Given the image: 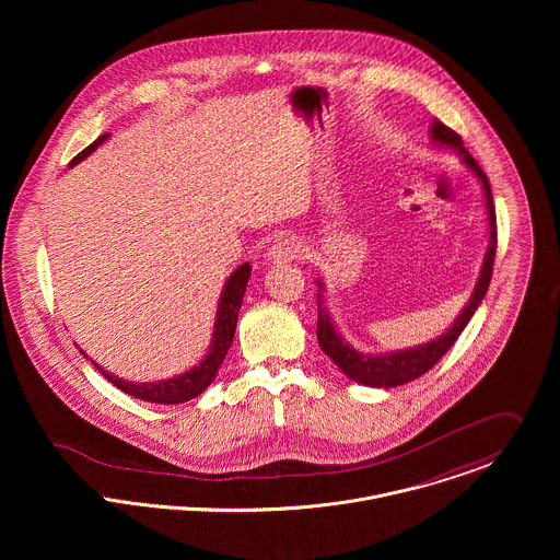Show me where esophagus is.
<instances>
[{
    "label": "esophagus",
    "mask_w": 560,
    "mask_h": 560,
    "mask_svg": "<svg viewBox=\"0 0 560 560\" xmlns=\"http://www.w3.org/2000/svg\"><path fill=\"white\" fill-rule=\"evenodd\" d=\"M304 249V243L298 237H282V240L273 241V245L267 249V260L271 262H289L293 258H298Z\"/></svg>",
    "instance_id": "esophagus-1"
}]
</instances>
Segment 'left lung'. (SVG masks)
I'll list each match as a JSON object with an SVG mask.
<instances>
[{"label":"left lung","mask_w":560,"mask_h":560,"mask_svg":"<svg viewBox=\"0 0 560 560\" xmlns=\"http://www.w3.org/2000/svg\"><path fill=\"white\" fill-rule=\"evenodd\" d=\"M431 138L438 144H446L453 147L464 163L477 174L485 189V200H487V220H489V247L480 267L479 282L475 287V293L468 302V306L462 311V315L455 319V323L448 327V331H444L440 338L411 347V349H402V351H393V353H382V355H369V353H360L355 351L351 345H347L342 340V336L336 331L334 323L329 319V313L325 311L323 302L319 300V320H317V340L319 347L331 358V362L353 382L362 384V386H373V388H393L407 384L420 375H424L429 369H433L442 355L455 345V340L459 338V334L464 331V327L468 325V320L475 317V311L479 308L489 282H491V271H493V258H495V247H498V235H495V209H493V198H491V185L485 176V172L480 170L479 163L475 158L466 151L464 140L459 133H455L451 127H446L440 120H433L431 125ZM320 287V282H319ZM323 289V287H320Z\"/></svg>","instance_id":"left-lung-1"}]
</instances>
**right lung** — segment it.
Returning <instances> with one entry per match:
<instances>
[{"label":"right lung","mask_w":560,"mask_h":560,"mask_svg":"<svg viewBox=\"0 0 560 560\" xmlns=\"http://www.w3.org/2000/svg\"><path fill=\"white\" fill-rule=\"evenodd\" d=\"M107 133L96 138L88 149H83L75 160L71 161V165L85 160L101 142H105ZM249 262H243L240 269L229 278L222 298H220V306H218V317H215V331H213V345L209 347V353L205 355V360L194 366L191 371L170 377V380H161V382H149V384H138V382H125L107 371H103L98 364H94L107 382H112L116 388H120L122 393L136 397L140 400H149V402H163V405H176V402H185V400L198 397L200 393H205L209 388V384L215 380L218 369L222 366L231 345H233V336L237 329V319H240L241 302L245 295V287H247V278H249ZM83 353V351H81Z\"/></svg>","instance_id":"right-lung-1"}]
</instances>
